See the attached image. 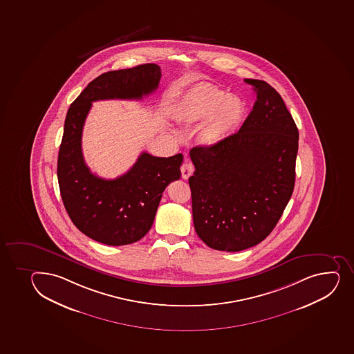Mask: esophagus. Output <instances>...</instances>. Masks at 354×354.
Returning a JSON list of instances; mask_svg holds the SVG:
<instances>
[{
  "mask_svg": "<svg viewBox=\"0 0 354 354\" xmlns=\"http://www.w3.org/2000/svg\"><path fill=\"white\" fill-rule=\"evenodd\" d=\"M194 165L190 161H185L181 166V175L185 180L188 179L190 175L193 174Z\"/></svg>",
  "mask_w": 354,
  "mask_h": 354,
  "instance_id": "esophagus-1",
  "label": "esophagus"
}]
</instances>
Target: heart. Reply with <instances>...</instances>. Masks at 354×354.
I'll return each mask as SVG.
<instances>
[{
    "mask_svg": "<svg viewBox=\"0 0 354 354\" xmlns=\"http://www.w3.org/2000/svg\"><path fill=\"white\" fill-rule=\"evenodd\" d=\"M246 113V106L237 95L224 96V91L210 86H198L183 96L175 110V118L194 124L209 118L201 130L198 139L205 146H215L237 131Z\"/></svg>",
    "mask_w": 354,
    "mask_h": 354,
    "instance_id": "obj_1",
    "label": "heart"
}]
</instances>
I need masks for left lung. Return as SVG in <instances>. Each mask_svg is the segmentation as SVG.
Masks as SVG:
<instances>
[{"instance_id":"obj_1","label":"left lung","mask_w":354,"mask_h":354,"mask_svg":"<svg viewBox=\"0 0 354 354\" xmlns=\"http://www.w3.org/2000/svg\"><path fill=\"white\" fill-rule=\"evenodd\" d=\"M244 81L253 86L257 101L239 131L189 152L195 166L189 178L195 231L218 251H243L263 241L295 185V122L270 84Z\"/></svg>"}]
</instances>
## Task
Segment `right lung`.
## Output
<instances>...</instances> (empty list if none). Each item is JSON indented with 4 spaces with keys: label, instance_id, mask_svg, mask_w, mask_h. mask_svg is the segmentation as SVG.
I'll return each instance as SVG.
<instances>
[{
    "label": "right lung",
    "instance_id": "right-lung-1",
    "mask_svg": "<svg viewBox=\"0 0 354 354\" xmlns=\"http://www.w3.org/2000/svg\"><path fill=\"white\" fill-rule=\"evenodd\" d=\"M156 64L110 71L88 84L67 111L59 149V188L74 225L94 241L111 246L142 239L153 224L165 188L181 176L183 156L153 157L142 152L135 165L116 179L93 174L84 162L81 138L91 102L142 100L159 86Z\"/></svg>",
    "mask_w": 354,
    "mask_h": 354
}]
</instances>
